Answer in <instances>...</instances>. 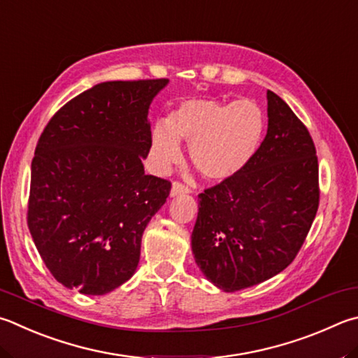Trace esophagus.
Returning <instances> with one entry per match:
<instances>
[{"label":"esophagus","instance_id":"esophagus-1","mask_svg":"<svg viewBox=\"0 0 358 358\" xmlns=\"http://www.w3.org/2000/svg\"><path fill=\"white\" fill-rule=\"evenodd\" d=\"M189 192V189L185 185L178 183V181H175V183L172 185V189H171V196L172 197H177V196H181V194H187Z\"/></svg>","mask_w":358,"mask_h":358}]
</instances>
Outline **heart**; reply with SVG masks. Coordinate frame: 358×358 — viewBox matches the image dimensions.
Instances as JSON below:
<instances>
[{
	"label": "heart",
	"mask_w": 358,
	"mask_h": 358,
	"mask_svg": "<svg viewBox=\"0 0 358 358\" xmlns=\"http://www.w3.org/2000/svg\"><path fill=\"white\" fill-rule=\"evenodd\" d=\"M264 133V113L257 101L186 100L152 128L153 167L164 173L181 159L180 142L206 180L225 181L241 173L255 157Z\"/></svg>",
	"instance_id": "1"
}]
</instances>
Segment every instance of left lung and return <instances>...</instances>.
Returning <instances> with one entry per match:
<instances>
[{
    "mask_svg": "<svg viewBox=\"0 0 358 358\" xmlns=\"http://www.w3.org/2000/svg\"><path fill=\"white\" fill-rule=\"evenodd\" d=\"M268 133L244 171L199 194L191 245L203 275L235 292L292 263L320 205L313 139L297 115L268 90Z\"/></svg>",
    "mask_w": 358,
    "mask_h": 358,
    "instance_id": "8db88e82",
    "label": "left lung"
}]
</instances>
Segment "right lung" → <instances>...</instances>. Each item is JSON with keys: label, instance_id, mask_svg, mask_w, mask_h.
Instances as JSON below:
<instances>
[{"label": "right lung", "instance_id": "1", "mask_svg": "<svg viewBox=\"0 0 358 358\" xmlns=\"http://www.w3.org/2000/svg\"><path fill=\"white\" fill-rule=\"evenodd\" d=\"M169 80L106 81L57 111L31 164L28 227L57 282L103 296L133 277L171 181L145 175L148 108Z\"/></svg>", "mask_w": 358, "mask_h": 358}]
</instances>
